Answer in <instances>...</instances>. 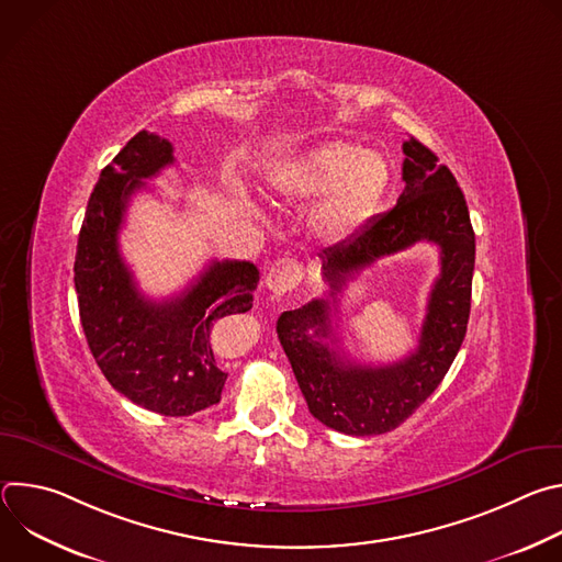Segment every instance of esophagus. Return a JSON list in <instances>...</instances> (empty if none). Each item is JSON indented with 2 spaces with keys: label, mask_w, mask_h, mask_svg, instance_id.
Instances as JSON below:
<instances>
[{
  "label": "esophagus",
  "mask_w": 562,
  "mask_h": 562,
  "mask_svg": "<svg viewBox=\"0 0 562 562\" xmlns=\"http://www.w3.org/2000/svg\"><path fill=\"white\" fill-rule=\"evenodd\" d=\"M302 280V265L293 258H282L271 265L267 271V289L280 297L284 293H291Z\"/></svg>",
  "instance_id": "obj_1"
}]
</instances>
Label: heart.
Segmentation results:
<instances>
[{
	"label": "heart",
	"instance_id": "1",
	"mask_svg": "<svg viewBox=\"0 0 562 562\" xmlns=\"http://www.w3.org/2000/svg\"><path fill=\"white\" fill-rule=\"evenodd\" d=\"M386 184V159L349 142L319 144L280 180V189L297 200L329 193L313 215L315 233L329 245L345 243L369 222Z\"/></svg>",
	"mask_w": 562,
	"mask_h": 562
}]
</instances>
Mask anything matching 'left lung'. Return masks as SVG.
<instances>
[{
    "label": "left lung",
    "instance_id": "8db88e82",
    "mask_svg": "<svg viewBox=\"0 0 562 562\" xmlns=\"http://www.w3.org/2000/svg\"><path fill=\"white\" fill-rule=\"evenodd\" d=\"M405 191L397 204L342 245L323 251L327 297L284 311L278 338L293 367L308 412L347 436H378L403 425L436 391L467 334L475 235L464 195L438 155L416 137L403 144ZM416 241L441 249V276L428 303L416 352L393 366L345 361L329 346L337 293L362 268Z\"/></svg>",
    "mask_w": 562,
    "mask_h": 562
}]
</instances>
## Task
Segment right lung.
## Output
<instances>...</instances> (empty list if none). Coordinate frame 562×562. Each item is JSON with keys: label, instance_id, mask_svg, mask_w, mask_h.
<instances>
[{"label": "right lung", "instance_id": "obj_1", "mask_svg": "<svg viewBox=\"0 0 562 562\" xmlns=\"http://www.w3.org/2000/svg\"><path fill=\"white\" fill-rule=\"evenodd\" d=\"M173 162L169 139L139 131L100 173L77 239L75 291L89 349L111 386L148 412L193 416L220 403L226 382L213 356V327L254 306L260 271L213 260L171 300L139 293L120 256V228L131 195Z\"/></svg>", "mask_w": 562, "mask_h": 562}]
</instances>
